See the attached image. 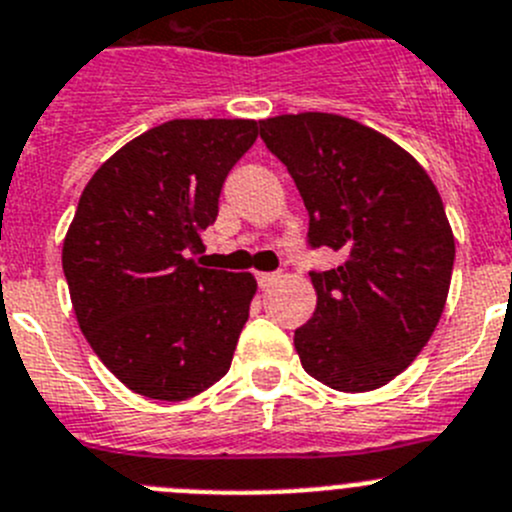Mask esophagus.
Masks as SVG:
<instances>
[{
  "mask_svg": "<svg viewBox=\"0 0 512 512\" xmlns=\"http://www.w3.org/2000/svg\"><path fill=\"white\" fill-rule=\"evenodd\" d=\"M278 278V272H257V285H260L262 290H267L272 283H278Z\"/></svg>",
  "mask_w": 512,
  "mask_h": 512,
  "instance_id": "esophagus-1",
  "label": "esophagus"
}]
</instances>
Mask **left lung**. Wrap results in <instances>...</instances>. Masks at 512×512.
<instances>
[{"instance_id": "8db88e82", "label": "left lung", "mask_w": 512, "mask_h": 512, "mask_svg": "<svg viewBox=\"0 0 512 512\" xmlns=\"http://www.w3.org/2000/svg\"><path fill=\"white\" fill-rule=\"evenodd\" d=\"M310 214L308 240L343 257L310 272L318 303L295 331L313 379L336 391L389 384L432 338L450 293L455 237L437 186L384 133L333 116L260 121Z\"/></svg>"}]
</instances>
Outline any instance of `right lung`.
<instances>
[{
    "label": "right lung",
    "mask_w": 512,
    "mask_h": 512,
    "mask_svg": "<svg viewBox=\"0 0 512 512\" xmlns=\"http://www.w3.org/2000/svg\"><path fill=\"white\" fill-rule=\"evenodd\" d=\"M255 138L247 118H176L118 148L80 194L62 242L75 318L136 394L184 401L229 371L257 280L189 255Z\"/></svg>",
    "instance_id": "add662e5"
}]
</instances>
